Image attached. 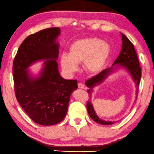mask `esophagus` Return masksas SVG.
<instances>
[{"mask_svg":"<svg viewBox=\"0 0 154 154\" xmlns=\"http://www.w3.org/2000/svg\"><path fill=\"white\" fill-rule=\"evenodd\" d=\"M84 87H85V86H84V84H82V83L78 84V88H82V89H83V88H84Z\"/></svg>","mask_w":154,"mask_h":154,"instance_id":"1","label":"esophagus"}]
</instances>
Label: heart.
<instances>
[{"mask_svg":"<svg viewBox=\"0 0 154 154\" xmlns=\"http://www.w3.org/2000/svg\"><path fill=\"white\" fill-rule=\"evenodd\" d=\"M111 53L109 43L97 38L79 40L72 43L69 54H63L60 64L68 74L76 72L78 64L83 63L84 70L88 74L96 75L102 71Z\"/></svg>","mask_w":154,"mask_h":154,"instance_id":"obj_1","label":"heart"}]
</instances>
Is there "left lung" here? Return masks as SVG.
Wrapping results in <instances>:
<instances>
[{
  "mask_svg": "<svg viewBox=\"0 0 154 154\" xmlns=\"http://www.w3.org/2000/svg\"><path fill=\"white\" fill-rule=\"evenodd\" d=\"M121 36H122V47H121V50L119 54V55L117 58L112 64L111 68L105 69V70L102 71L96 76L91 78L86 82V85L87 87L89 88V89L87 90V92L89 94L90 98H91L93 88L95 86H96L98 84H101L102 82L105 81V79L107 78V76L113 72L115 68H123L126 70L129 74L131 75L133 78V81L135 82L136 84V87H137V92L138 91V87H139V84L141 79V74L142 70L140 66V62L138 60L137 53L134 47L133 43L129 40V39L127 38L125 35L121 33ZM86 108H87V111L88 115L93 120L96 122L100 123L102 125H112L114 123H116V121H105L101 119L97 115L96 112L93 107L91 101H88L86 104Z\"/></svg>",
  "mask_w": 154,
  "mask_h": 154,
  "instance_id": "left-lung-1",
  "label": "left lung"
}]
</instances>
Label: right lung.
<instances>
[{
    "mask_svg": "<svg viewBox=\"0 0 154 154\" xmlns=\"http://www.w3.org/2000/svg\"><path fill=\"white\" fill-rule=\"evenodd\" d=\"M59 28L42 30L28 36L13 62L14 92L17 101L34 122L51 125L64 119L71 94L77 88V80L65 79L58 72ZM45 60L40 74L35 77L27 68Z\"/></svg>",
    "mask_w": 154,
    "mask_h": 154,
    "instance_id": "right-lung-1",
    "label": "right lung"
}]
</instances>
